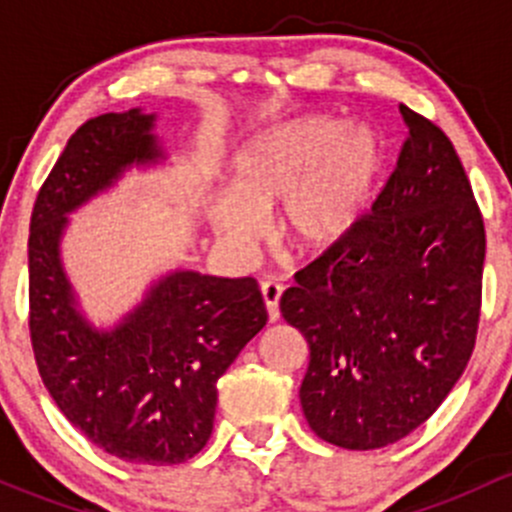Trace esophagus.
I'll use <instances>...</instances> for the list:
<instances>
[{
  "label": "esophagus",
  "mask_w": 512,
  "mask_h": 512,
  "mask_svg": "<svg viewBox=\"0 0 512 512\" xmlns=\"http://www.w3.org/2000/svg\"><path fill=\"white\" fill-rule=\"evenodd\" d=\"M262 289V299L267 304V314H270L272 322L280 319V297H282V285L277 280H265L260 285Z\"/></svg>",
  "instance_id": "obj_1"
}]
</instances>
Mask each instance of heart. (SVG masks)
<instances>
[{"label": "heart", "mask_w": 512, "mask_h": 512, "mask_svg": "<svg viewBox=\"0 0 512 512\" xmlns=\"http://www.w3.org/2000/svg\"><path fill=\"white\" fill-rule=\"evenodd\" d=\"M386 148L369 126L299 118L262 133L237 153L232 193L210 200V223L227 245L245 247L260 215L277 209V235L299 252L337 245L364 218Z\"/></svg>", "instance_id": "heart-1"}]
</instances>
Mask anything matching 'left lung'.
Returning <instances> with one entry per match:
<instances>
[{
	"label": "left lung",
	"mask_w": 512,
	"mask_h": 512,
	"mask_svg": "<svg viewBox=\"0 0 512 512\" xmlns=\"http://www.w3.org/2000/svg\"><path fill=\"white\" fill-rule=\"evenodd\" d=\"M369 213L280 299L309 344L299 399L319 438L396 443L433 416L476 347L485 227L451 138L414 108Z\"/></svg>",
	"instance_id": "8db88e82"
}]
</instances>
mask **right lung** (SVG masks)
<instances>
[{
	"instance_id": "add662e5",
	"label": "right lung",
	"mask_w": 512,
	"mask_h": 512,
	"mask_svg": "<svg viewBox=\"0 0 512 512\" xmlns=\"http://www.w3.org/2000/svg\"><path fill=\"white\" fill-rule=\"evenodd\" d=\"M153 116L103 113L76 128L39 188L29 223V337L59 411L108 456L173 466L213 433L218 379L267 324L255 277L173 272L113 332L74 309L59 262L66 213L131 163L160 156Z\"/></svg>"
}]
</instances>
